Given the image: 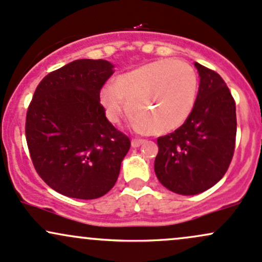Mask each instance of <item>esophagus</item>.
<instances>
[{"instance_id":"esophagus-1","label":"esophagus","mask_w":262,"mask_h":262,"mask_svg":"<svg viewBox=\"0 0 262 262\" xmlns=\"http://www.w3.org/2000/svg\"><path fill=\"white\" fill-rule=\"evenodd\" d=\"M143 142H145V140H142V139H134L131 141V145H132V147H139V146H141Z\"/></svg>"}]
</instances>
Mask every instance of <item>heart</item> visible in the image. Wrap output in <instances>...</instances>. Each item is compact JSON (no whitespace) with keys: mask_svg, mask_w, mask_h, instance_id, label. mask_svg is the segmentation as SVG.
<instances>
[{"mask_svg":"<svg viewBox=\"0 0 262 262\" xmlns=\"http://www.w3.org/2000/svg\"><path fill=\"white\" fill-rule=\"evenodd\" d=\"M198 89V74L190 63L161 58L117 76L114 86L101 89L100 102L111 122H119L130 107L139 130L166 134L190 116Z\"/></svg>","mask_w":262,"mask_h":262,"instance_id":"heart-1","label":"heart"}]
</instances>
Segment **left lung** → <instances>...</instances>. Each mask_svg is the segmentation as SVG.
Listing matches in <instances>:
<instances>
[{"mask_svg": "<svg viewBox=\"0 0 262 262\" xmlns=\"http://www.w3.org/2000/svg\"><path fill=\"white\" fill-rule=\"evenodd\" d=\"M199 94L185 123L157 139L155 172L166 188L179 195H198L226 173L235 151L236 105L217 72L195 62Z\"/></svg>", "mask_w": 262, "mask_h": 262, "instance_id": "obj_1", "label": "left lung"}]
</instances>
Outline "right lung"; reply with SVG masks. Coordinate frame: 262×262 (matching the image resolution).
<instances>
[{"label": "right lung", "instance_id": "right-lung-1", "mask_svg": "<svg viewBox=\"0 0 262 262\" xmlns=\"http://www.w3.org/2000/svg\"><path fill=\"white\" fill-rule=\"evenodd\" d=\"M114 74L105 60H76L38 83L26 115L35 170L57 192L92 200L116 184L130 139L107 120L100 91Z\"/></svg>", "mask_w": 262, "mask_h": 262}]
</instances>
